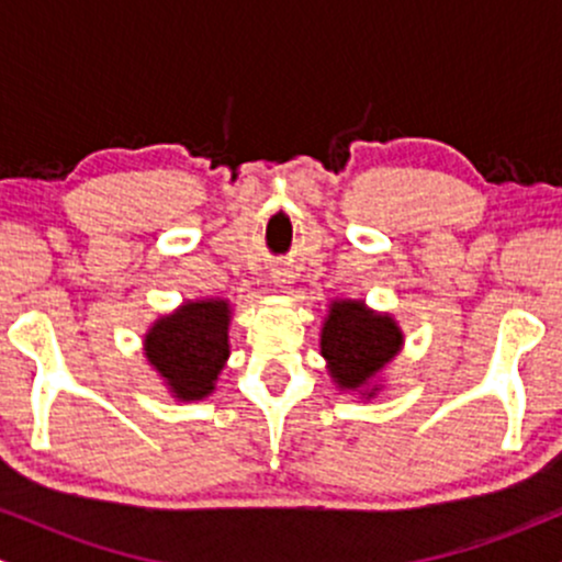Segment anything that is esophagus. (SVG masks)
<instances>
[{"label":"esophagus","mask_w":562,"mask_h":562,"mask_svg":"<svg viewBox=\"0 0 562 562\" xmlns=\"http://www.w3.org/2000/svg\"><path fill=\"white\" fill-rule=\"evenodd\" d=\"M290 277H293V274H288V272H277V274H274V285L288 288V285H290Z\"/></svg>","instance_id":"1"}]
</instances>
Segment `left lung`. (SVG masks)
I'll list each match as a JSON object with an SVG mask.
<instances>
[{
  "instance_id": "left-lung-1",
  "label": "left lung",
  "mask_w": 562,
  "mask_h": 562,
  "mask_svg": "<svg viewBox=\"0 0 562 562\" xmlns=\"http://www.w3.org/2000/svg\"><path fill=\"white\" fill-rule=\"evenodd\" d=\"M398 346L402 333L393 319L367 312L364 303L357 301L333 303L330 317L322 327V357L330 362L340 389L367 385V380L396 357Z\"/></svg>"
}]
</instances>
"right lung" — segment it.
Instances as JSON below:
<instances>
[{
	"mask_svg": "<svg viewBox=\"0 0 562 562\" xmlns=\"http://www.w3.org/2000/svg\"><path fill=\"white\" fill-rule=\"evenodd\" d=\"M227 325V303L198 301L184 303L147 333V362L171 385L177 398L192 402L214 391L218 370L229 357Z\"/></svg>",
	"mask_w": 562,
	"mask_h": 562,
	"instance_id": "obj_1",
	"label": "right lung"
}]
</instances>
